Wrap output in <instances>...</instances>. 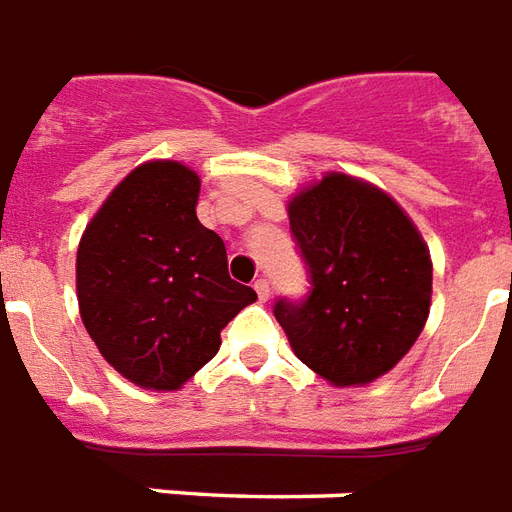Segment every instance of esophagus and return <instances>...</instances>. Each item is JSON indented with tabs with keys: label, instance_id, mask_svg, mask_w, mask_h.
<instances>
[{
	"label": "esophagus",
	"instance_id": "1",
	"mask_svg": "<svg viewBox=\"0 0 512 512\" xmlns=\"http://www.w3.org/2000/svg\"><path fill=\"white\" fill-rule=\"evenodd\" d=\"M253 289H256V294H259V300L261 302H267L270 300V281H267V278H259V281L253 283Z\"/></svg>",
	"mask_w": 512,
	"mask_h": 512
}]
</instances>
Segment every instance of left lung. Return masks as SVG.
Here are the masks:
<instances>
[{"mask_svg":"<svg viewBox=\"0 0 512 512\" xmlns=\"http://www.w3.org/2000/svg\"><path fill=\"white\" fill-rule=\"evenodd\" d=\"M308 267L305 300L275 302L294 354L338 387L368 384L404 357L431 308V253L384 190L327 174L289 201Z\"/></svg>","mask_w":512,"mask_h":512,"instance_id":"obj_1","label":"left lung"}]
</instances>
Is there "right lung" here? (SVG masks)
<instances>
[{
    "mask_svg": "<svg viewBox=\"0 0 512 512\" xmlns=\"http://www.w3.org/2000/svg\"><path fill=\"white\" fill-rule=\"evenodd\" d=\"M199 174L144 163L111 190L78 242L81 322L111 368L177 390L220 349V330L256 300L231 281L226 245L196 218Z\"/></svg>",
    "mask_w": 512,
    "mask_h": 512,
    "instance_id": "right-lung-1",
    "label": "right lung"
}]
</instances>
